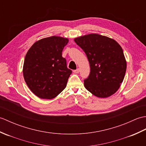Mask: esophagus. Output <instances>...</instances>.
I'll return each mask as SVG.
<instances>
[{"label": "esophagus", "mask_w": 146, "mask_h": 146, "mask_svg": "<svg viewBox=\"0 0 146 146\" xmlns=\"http://www.w3.org/2000/svg\"><path fill=\"white\" fill-rule=\"evenodd\" d=\"M73 72L75 73H78L79 72H80V70L78 69H76V70H73Z\"/></svg>", "instance_id": "34e87169"}]
</instances>
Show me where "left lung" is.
Returning a JSON list of instances; mask_svg holds the SVG:
<instances>
[{"label":"left lung","mask_w":146,"mask_h":146,"mask_svg":"<svg viewBox=\"0 0 146 146\" xmlns=\"http://www.w3.org/2000/svg\"><path fill=\"white\" fill-rule=\"evenodd\" d=\"M87 56L90 73L84 80L86 89L96 97L115 94L124 78L127 63L122 48L114 39L98 34L75 39Z\"/></svg>","instance_id":"8db88e82"}]
</instances>
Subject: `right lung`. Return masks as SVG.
Returning a JSON list of instances; mask_svg holds the SVG:
<instances>
[{"label": "right lung", "instance_id": "add662e5", "mask_svg": "<svg viewBox=\"0 0 146 146\" xmlns=\"http://www.w3.org/2000/svg\"><path fill=\"white\" fill-rule=\"evenodd\" d=\"M67 38L51 36L36 42L24 59L23 75L34 94L42 99L56 97L66 87L72 71L67 68L62 51Z\"/></svg>", "mask_w": 146, "mask_h": 146}]
</instances>
